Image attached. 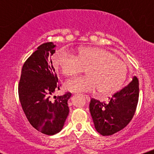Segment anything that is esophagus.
Listing matches in <instances>:
<instances>
[{
    "label": "esophagus",
    "instance_id": "1",
    "mask_svg": "<svg viewBox=\"0 0 154 154\" xmlns=\"http://www.w3.org/2000/svg\"><path fill=\"white\" fill-rule=\"evenodd\" d=\"M84 96H85V98H86V100H87L88 102H90V100H91V98H90L88 95H85Z\"/></svg>",
    "mask_w": 154,
    "mask_h": 154
}]
</instances>
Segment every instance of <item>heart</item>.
Instances as JSON below:
<instances>
[{
  "label": "heart",
  "mask_w": 154,
  "mask_h": 154,
  "mask_svg": "<svg viewBox=\"0 0 154 154\" xmlns=\"http://www.w3.org/2000/svg\"><path fill=\"white\" fill-rule=\"evenodd\" d=\"M52 62L55 68L67 77L86 69V77H75L65 82V89L74 93H91L98 89L100 94H111L121 88L128 75L126 63L99 48H80L76 56L59 50L53 56Z\"/></svg>",
  "instance_id": "obj_1"
}]
</instances>
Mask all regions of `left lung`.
Returning a JSON list of instances; mask_svg holds the SVG:
<instances>
[{
    "label": "left lung",
    "mask_w": 154,
    "mask_h": 154,
    "mask_svg": "<svg viewBox=\"0 0 154 154\" xmlns=\"http://www.w3.org/2000/svg\"><path fill=\"white\" fill-rule=\"evenodd\" d=\"M138 97L139 82L134 76L128 85L109 98V103L92 98L90 111L97 132L111 135L125 128L135 114Z\"/></svg>",
    "instance_id": "obj_1"
}]
</instances>
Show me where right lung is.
<instances>
[{
  "label": "right lung",
  "instance_id": "right-lung-1",
  "mask_svg": "<svg viewBox=\"0 0 154 154\" xmlns=\"http://www.w3.org/2000/svg\"><path fill=\"white\" fill-rule=\"evenodd\" d=\"M52 42L42 44L24 62L19 83V97L28 121L42 133L53 135L62 130L69 115L71 93L52 95L59 90L58 77L50 61L55 53Z\"/></svg>",
  "mask_w": 154,
  "mask_h": 154
}]
</instances>
